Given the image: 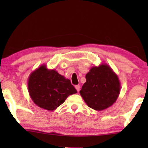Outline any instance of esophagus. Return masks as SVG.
<instances>
[{"instance_id":"obj_1","label":"esophagus","mask_w":148,"mask_h":148,"mask_svg":"<svg viewBox=\"0 0 148 148\" xmlns=\"http://www.w3.org/2000/svg\"><path fill=\"white\" fill-rule=\"evenodd\" d=\"M75 88H76V89L77 91V92H79V90H80V86L79 85H76V86H75Z\"/></svg>"}]
</instances>
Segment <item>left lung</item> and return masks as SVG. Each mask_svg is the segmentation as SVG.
I'll return each instance as SVG.
<instances>
[{
  "instance_id": "8db88e82",
  "label": "left lung",
  "mask_w": 148,
  "mask_h": 148,
  "mask_svg": "<svg viewBox=\"0 0 148 148\" xmlns=\"http://www.w3.org/2000/svg\"><path fill=\"white\" fill-rule=\"evenodd\" d=\"M86 79L79 93L90 108L102 111L116 101L121 84L117 74L109 65L93 66L86 74Z\"/></svg>"
}]
</instances>
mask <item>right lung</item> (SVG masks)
<instances>
[{"mask_svg":"<svg viewBox=\"0 0 148 148\" xmlns=\"http://www.w3.org/2000/svg\"><path fill=\"white\" fill-rule=\"evenodd\" d=\"M28 91L32 101L39 108L54 111L77 91L71 81L55 69L42 64L28 78Z\"/></svg>","mask_w":148,"mask_h":148,"instance_id":"obj_1","label":"right lung"}]
</instances>
